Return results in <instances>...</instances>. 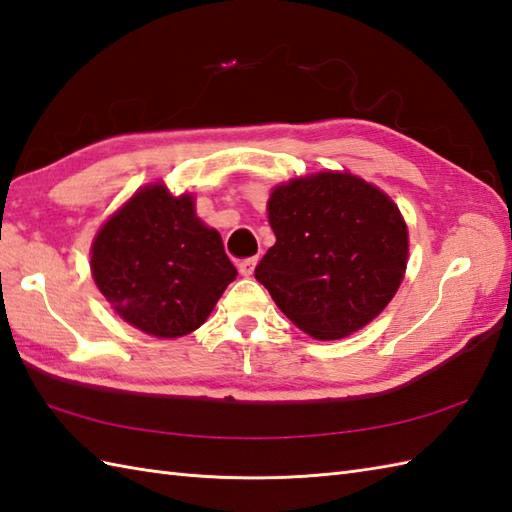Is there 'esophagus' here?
I'll list each match as a JSON object with an SVG mask.
<instances>
[{
	"instance_id": "34e87169",
	"label": "esophagus",
	"mask_w": 512,
	"mask_h": 512,
	"mask_svg": "<svg viewBox=\"0 0 512 512\" xmlns=\"http://www.w3.org/2000/svg\"><path fill=\"white\" fill-rule=\"evenodd\" d=\"M255 266H257V257H250V259H242V262L237 264V268H239V275L242 277H250L253 275V270H255Z\"/></svg>"
}]
</instances>
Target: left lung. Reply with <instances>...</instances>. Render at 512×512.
<instances>
[{"mask_svg":"<svg viewBox=\"0 0 512 512\" xmlns=\"http://www.w3.org/2000/svg\"><path fill=\"white\" fill-rule=\"evenodd\" d=\"M275 246L255 279L301 332L345 339L394 299L409 262L398 204L376 184L343 171L281 182L266 204Z\"/></svg>","mask_w":512,"mask_h":512,"instance_id":"1","label":"left lung"}]
</instances>
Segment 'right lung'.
Masks as SVG:
<instances>
[{"label":"right lung","instance_id":"obj_1","mask_svg":"<svg viewBox=\"0 0 512 512\" xmlns=\"http://www.w3.org/2000/svg\"><path fill=\"white\" fill-rule=\"evenodd\" d=\"M90 270L118 317L156 339L198 330L237 277L220 233L195 213V195H173L162 180L99 226Z\"/></svg>","mask_w":512,"mask_h":512}]
</instances>
